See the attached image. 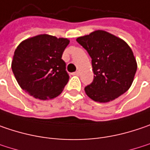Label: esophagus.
Segmentation results:
<instances>
[{
  "label": "esophagus",
  "instance_id": "34e87169",
  "mask_svg": "<svg viewBox=\"0 0 150 150\" xmlns=\"http://www.w3.org/2000/svg\"><path fill=\"white\" fill-rule=\"evenodd\" d=\"M73 75H80V72H79V71L74 72V73H73Z\"/></svg>",
  "mask_w": 150,
  "mask_h": 150
}]
</instances>
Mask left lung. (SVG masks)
<instances>
[{
    "label": "left lung",
    "mask_w": 150,
    "mask_h": 150,
    "mask_svg": "<svg viewBox=\"0 0 150 150\" xmlns=\"http://www.w3.org/2000/svg\"><path fill=\"white\" fill-rule=\"evenodd\" d=\"M76 41L92 57L94 79L85 87L93 101L108 103L125 93L136 74L137 61L128 44L104 30H95Z\"/></svg>",
    "instance_id": "8db88e82"
}]
</instances>
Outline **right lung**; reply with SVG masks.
Wrapping results in <instances>:
<instances>
[{
	"mask_svg": "<svg viewBox=\"0 0 150 150\" xmlns=\"http://www.w3.org/2000/svg\"><path fill=\"white\" fill-rule=\"evenodd\" d=\"M69 43L67 38L47 34L23 40L14 52L12 70L18 85L40 100L57 97L69 81L62 55Z\"/></svg>",
	"mask_w": 150,
	"mask_h": 150,
	"instance_id": "1",
	"label": "right lung"
}]
</instances>
